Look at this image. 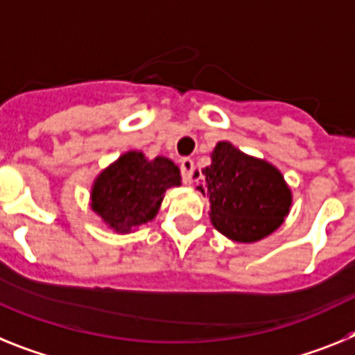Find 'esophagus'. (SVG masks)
<instances>
[{
	"instance_id": "34e87169",
	"label": "esophagus",
	"mask_w": 355,
	"mask_h": 355,
	"mask_svg": "<svg viewBox=\"0 0 355 355\" xmlns=\"http://www.w3.org/2000/svg\"><path fill=\"white\" fill-rule=\"evenodd\" d=\"M180 171H182V180L186 184L193 182V173H195V162L191 159H182L180 160Z\"/></svg>"
}]
</instances>
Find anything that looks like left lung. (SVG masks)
Listing matches in <instances>:
<instances>
[{
    "label": "left lung",
    "mask_w": 355,
    "mask_h": 355,
    "mask_svg": "<svg viewBox=\"0 0 355 355\" xmlns=\"http://www.w3.org/2000/svg\"><path fill=\"white\" fill-rule=\"evenodd\" d=\"M196 171V177H198ZM209 218L218 232L237 243H255L275 232L291 211L293 193L280 169L220 141L202 169Z\"/></svg>",
    "instance_id": "left-lung-1"
}]
</instances>
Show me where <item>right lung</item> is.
Wrapping results in <instances>:
<instances>
[{
    "mask_svg": "<svg viewBox=\"0 0 355 355\" xmlns=\"http://www.w3.org/2000/svg\"><path fill=\"white\" fill-rule=\"evenodd\" d=\"M182 186L180 169L168 157L148 159L139 150L119 155L91 186L92 212L118 234H130L157 216L169 187Z\"/></svg>",
    "mask_w": 355,
    "mask_h": 355,
    "instance_id": "obj_1",
    "label": "right lung"
}]
</instances>
